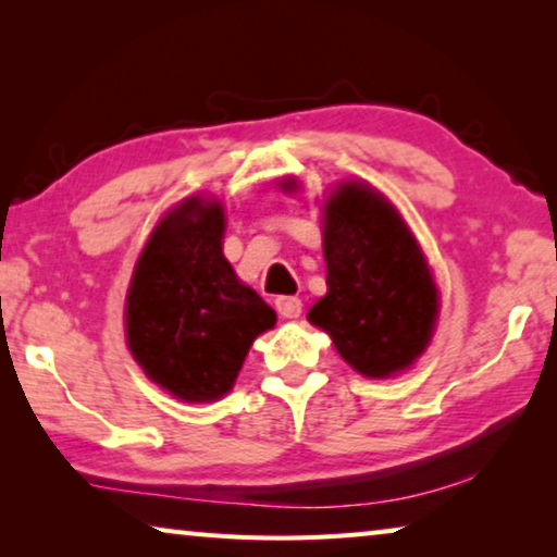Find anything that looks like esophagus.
Segmentation results:
<instances>
[{
    "label": "esophagus",
    "instance_id": "esophagus-1",
    "mask_svg": "<svg viewBox=\"0 0 557 557\" xmlns=\"http://www.w3.org/2000/svg\"><path fill=\"white\" fill-rule=\"evenodd\" d=\"M275 309L280 317L285 319H297L301 314V299L299 297H277L275 299Z\"/></svg>",
    "mask_w": 557,
    "mask_h": 557
}]
</instances>
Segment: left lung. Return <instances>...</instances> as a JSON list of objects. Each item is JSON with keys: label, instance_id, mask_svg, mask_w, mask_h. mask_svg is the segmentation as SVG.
<instances>
[{"label": "left lung", "instance_id": "1", "mask_svg": "<svg viewBox=\"0 0 557 557\" xmlns=\"http://www.w3.org/2000/svg\"><path fill=\"white\" fill-rule=\"evenodd\" d=\"M285 191L297 182L287 178ZM326 295L307 319L366 379L410 369L435 332L440 297L418 240L381 191L344 182L324 203Z\"/></svg>", "mask_w": 557, "mask_h": 557}]
</instances>
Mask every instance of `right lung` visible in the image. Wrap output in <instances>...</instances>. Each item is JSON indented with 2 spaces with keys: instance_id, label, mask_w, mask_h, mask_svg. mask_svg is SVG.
<instances>
[{
  "instance_id": "right-lung-1",
  "label": "right lung",
  "mask_w": 557,
  "mask_h": 557,
  "mask_svg": "<svg viewBox=\"0 0 557 557\" xmlns=\"http://www.w3.org/2000/svg\"><path fill=\"white\" fill-rule=\"evenodd\" d=\"M219 201L191 196L149 235L125 301L127 346L149 381L184 403H211L233 388L275 309L243 285L223 256Z\"/></svg>"
}]
</instances>
